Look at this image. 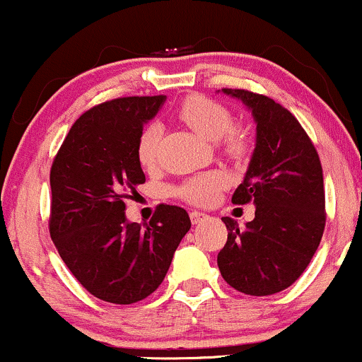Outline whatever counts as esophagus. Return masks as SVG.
<instances>
[{
  "mask_svg": "<svg viewBox=\"0 0 362 362\" xmlns=\"http://www.w3.org/2000/svg\"><path fill=\"white\" fill-rule=\"evenodd\" d=\"M204 219H207V214L202 213V211H192V213H190V221H192V224L202 223Z\"/></svg>",
  "mask_w": 362,
  "mask_h": 362,
  "instance_id": "obj_1",
  "label": "esophagus"
}]
</instances>
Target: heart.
<instances>
[{"label":"heart","mask_w":362,"mask_h":362,"mask_svg":"<svg viewBox=\"0 0 362 362\" xmlns=\"http://www.w3.org/2000/svg\"><path fill=\"white\" fill-rule=\"evenodd\" d=\"M178 115L192 131L197 132L201 138L207 141H219L224 138L228 151L242 153L243 139L236 131H231L233 117L230 110L221 103L211 100L206 97H190L182 103L178 109ZM161 127L160 124L151 122L141 131L138 139V160L143 167H151L156 161V146L160 139ZM224 178L221 173H204L190 178L180 189L177 190L180 197L187 199L194 204H209L214 199L219 187L223 185Z\"/></svg>","instance_id":"heart-1"}]
</instances>
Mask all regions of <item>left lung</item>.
<instances>
[{
	"instance_id": "left-lung-1",
	"label": "left lung",
	"mask_w": 362,
	"mask_h": 362,
	"mask_svg": "<svg viewBox=\"0 0 362 362\" xmlns=\"http://www.w3.org/2000/svg\"><path fill=\"white\" fill-rule=\"evenodd\" d=\"M252 112L255 149L233 204H255L240 230L223 218L228 242L218 253L223 279L250 296L289 288L308 267L325 228V190L317 149L296 117L264 95L223 88Z\"/></svg>"
}]
</instances>
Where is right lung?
<instances>
[{
  "mask_svg": "<svg viewBox=\"0 0 362 362\" xmlns=\"http://www.w3.org/2000/svg\"><path fill=\"white\" fill-rule=\"evenodd\" d=\"M165 100L127 97L93 107L69 129L51 168L52 242L83 288L115 305L156 291L190 230L178 206L160 204L144 226L126 218V199L146 180L139 134Z\"/></svg>",
  "mask_w": 362,
  "mask_h": 362,
  "instance_id": "obj_1",
  "label": "right lung"
}]
</instances>
